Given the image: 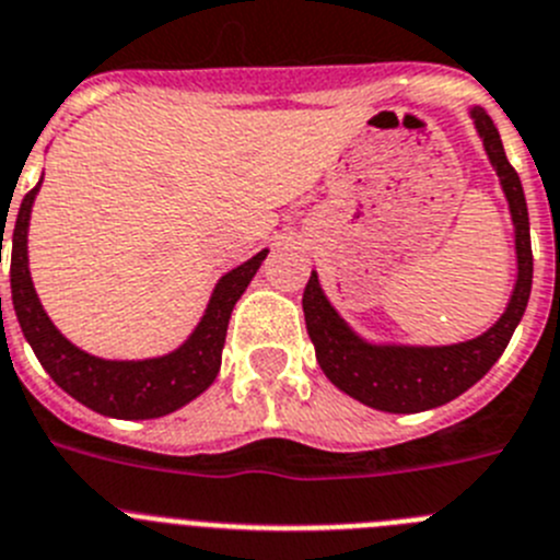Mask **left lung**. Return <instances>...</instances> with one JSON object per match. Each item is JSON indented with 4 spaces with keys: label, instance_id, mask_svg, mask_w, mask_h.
Returning <instances> with one entry per match:
<instances>
[{
    "label": "left lung",
    "instance_id": "obj_1",
    "mask_svg": "<svg viewBox=\"0 0 560 560\" xmlns=\"http://www.w3.org/2000/svg\"><path fill=\"white\" fill-rule=\"evenodd\" d=\"M471 119L483 138L491 166L497 168L516 230L520 275H516L514 294H511L500 322L489 327L483 336L464 343H450V347H394V343L377 347V343H366L363 338H358L347 327V322L336 314V307L327 302L325 291H322L316 271H311V280L302 294L307 336L316 347V361H319L322 372L330 377L332 386L369 408L388 410V413H419V410L439 408V405L460 397L505 352L508 341L525 314L527 300H530V222H527V202L520 174L508 163L500 132L489 119V113L483 107H471Z\"/></svg>",
    "mask_w": 560,
    "mask_h": 560
}]
</instances>
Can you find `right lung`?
Returning a JSON list of instances; mask_svg holds the SVG:
<instances>
[{"mask_svg": "<svg viewBox=\"0 0 560 560\" xmlns=\"http://www.w3.org/2000/svg\"><path fill=\"white\" fill-rule=\"evenodd\" d=\"M40 183L22 199L13 228V253H10V291L24 338L33 347L40 366L49 372L66 394L113 419H158L183 408L217 381L222 366V347L228 322L235 302L246 291L266 253H258L238 269L228 271L213 289L202 322L179 350L150 361H105L77 350L49 322L33 289L27 266V228L33 199ZM4 241V235H2ZM2 249V246H0Z\"/></svg>", "mask_w": 560, "mask_h": 560, "instance_id": "obj_1", "label": "right lung"}]
</instances>
